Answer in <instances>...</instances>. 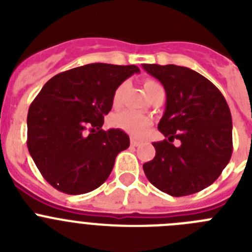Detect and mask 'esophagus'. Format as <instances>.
<instances>
[{
	"instance_id": "34e87169",
	"label": "esophagus",
	"mask_w": 252,
	"mask_h": 252,
	"mask_svg": "<svg viewBox=\"0 0 252 252\" xmlns=\"http://www.w3.org/2000/svg\"><path fill=\"white\" fill-rule=\"evenodd\" d=\"M141 145V142L136 141V140H131V146H133V148H137V146Z\"/></svg>"
}]
</instances>
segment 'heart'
<instances>
[{
  "mask_svg": "<svg viewBox=\"0 0 252 252\" xmlns=\"http://www.w3.org/2000/svg\"><path fill=\"white\" fill-rule=\"evenodd\" d=\"M144 88H145L146 94H148L149 98L157 92H159V91H164V88H162V86L159 82L150 81V79H149V81H145ZM125 90H126V83H122L120 84V86L115 90V92H113L112 103L115 107H119L120 104H121L122 98H124ZM112 122L116 127L126 131V132L130 133V135H132V136L135 137L144 136V133L146 132V130H148L149 126L151 125V121L149 117L131 110L122 111V112L117 113V115L113 117Z\"/></svg>",
  "mask_w": 252,
  "mask_h": 252,
  "instance_id": "1",
  "label": "heart"
}]
</instances>
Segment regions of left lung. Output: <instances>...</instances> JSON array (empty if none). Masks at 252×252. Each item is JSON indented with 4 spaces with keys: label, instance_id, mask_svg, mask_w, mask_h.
<instances>
[{
    "label": "left lung",
    "instance_id": "1",
    "mask_svg": "<svg viewBox=\"0 0 252 252\" xmlns=\"http://www.w3.org/2000/svg\"><path fill=\"white\" fill-rule=\"evenodd\" d=\"M164 86L165 112L158 128L168 139L153 145L155 158L142 168L159 190L193 194L221 175L232 155V117L217 87L186 66L142 64ZM174 139L180 141L175 147Z\"/></svg>",
    "mask_w": 252,
    "mask_h": 252
}]
</instances>
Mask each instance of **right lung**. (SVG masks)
<instances>
[{
	"label": "right lung",
	"instance_id": "add662e5",
	"mask_svg": "<svg viewBox=\"0 0 252 252\" xmlns=\"http://www.w3.org/2000/svg\"><path fill=\"white\" fill-rule=\"evenodd\" d=\"M136 65L93 63L49 79L28 113V149L49 184L66 194L94 190L130 146L120 128L102 130L113 92Z\"/></svg>",
	"mask_w": 252,
	"mask_h": 252
}]
</instances>
